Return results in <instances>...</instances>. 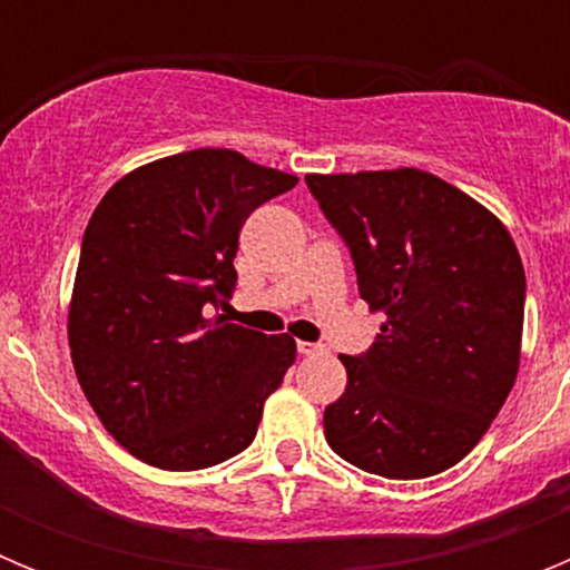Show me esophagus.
<instances>
[{"instance_id": "34e87169", "label": "esophagus", "mask_w": 570, "mask_h": 570, "mask_svg": "<svg viewBox=\"0 0 570 570\" xmlns=\"http://www.w3.org/2000/svg\"><path fill=\"white\" fill-rule=\"evenodd\" d=\"M296 351H299L302 356H314V354H322L325 347L316 345V342H296Z\"/></svg>"}]
</instances>
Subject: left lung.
<instances>
[{
    "mask_svg": "<svg viewBox=\"0 0 570 570\" xmlns=\"http://www.w3.org/2000/svg\"><path fill=\"white\" fill-rule=\"evenodd\" d=\"M345 239L376 342L342 354L345 394L325 440L351 465L422 480L456 465L500 414L520 371L525 271L505 225L416 168L308 174Z\"/></svg>",
    "mask_w": 570,
    "mask_h": 570,
    "instance_id": "8db88e82",
    "label": "left lung"
}]
</instances>
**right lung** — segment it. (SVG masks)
I'll return each mask as SVG.
<instances>
[{
	"label": "right lung",
	"mask_w": 570,
	"mask_h": 570,
	"mask_svg": "<svg viewBox=\"0 0 570 570\" xmlns=\"http://www.w3.org/2000/svg\"><path fill=\"white\" fill-rule=\"evenodd\" d=\"M296 183L236 150H185L130 170L90 216L70 360L105 431L136 460L199 471L254 442L296 342L208 311L234 291L245 219Z\"/></svg>",
	"instance_id": "1"
}]
</instances>
